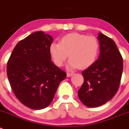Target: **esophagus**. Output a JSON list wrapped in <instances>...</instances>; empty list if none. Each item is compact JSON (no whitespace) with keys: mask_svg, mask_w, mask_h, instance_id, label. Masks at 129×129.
I'll return each mask as SVG.
<instances>
[{"mask_svg":"<svg viewBox=\"0 0 129 129\" xmlns=\"http://www.w3.org/2000/svg\"><path fill=\"white\" fill-rule=\"evenodd\" d=\"M73 75V73H67V77H72Z\"/></svg>","mask_w":129,"mask_h":129,"instance_id":"1","label":"esophagus"}]
</instances>
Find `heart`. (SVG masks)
<instances>
[{
    "label": "heart",
    "mask_w": 129,
    "mask_h": 129,
    "mask_svg": "<svg viewBox=\"0 0 129 129\" xmlns=\"http://www.w3.org/2000/svg\"><path fill=\"white\" fill-rule=\"evenodd\" d=\"M99 51V43L96 38L78 33L64 35L59 44L52 43L49 47L51 57L57 67L63 65L68 55L69 69L90 67L96 60Z\"/></svg>",
    "instance_id": "obj_1"
}]
</instances>
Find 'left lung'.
Listing matches in <instances>:
<instances>
[{"label": "left lung", "instance_id": "obj_1", "mask_svg": "<svg viewBox=\"0 0 129 129\" xmlns=\"http://www.w3.org/2000/svg\"><path fill=\"white\" fill-rule=\"evenodd\" d=\"M100 53L92 65L82 72L84 82L78 98L89 108L100 106L111 100L118 90L123 72V59L111 39L99 33Z\"/></svg>", "mask_w": 129, "mask_h": 129}]
</instances>
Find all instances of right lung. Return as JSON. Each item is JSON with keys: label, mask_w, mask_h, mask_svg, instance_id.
Segmentation results:
<instances>
[{"label": "right lung", "mask_w": 129, "mask_h": 129, "mask_svg": "<svg viewBox=\"0 0 129 129\" xmlns=\"http://www.w3.org/2000/svg\"><path fill=\"white\" fill-rule=\"evenodd\" d=\"M52 37L36 31L19 41L7 65V75L16 98L34 110L47 107L67 73L51 61Z\"/></svg>", "instance_id": "add662e5"}]
</instances>
